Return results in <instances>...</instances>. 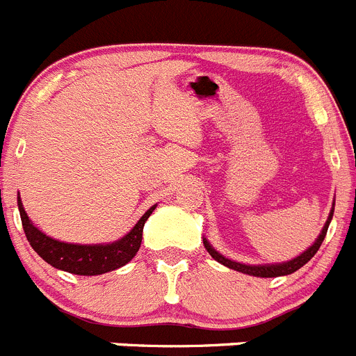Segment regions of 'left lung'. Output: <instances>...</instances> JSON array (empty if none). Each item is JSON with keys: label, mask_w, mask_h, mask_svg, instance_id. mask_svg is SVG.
Instances as JSON below:
<instances>
[{"label": "left lung", "mask_w": 356, "mask_h": 356, "mask_svg": "<svg viewBox=\"0 0 356 356\" xmlns=\"http://www.w3.org/2000/svg\"><path fill=\"white\" fill-rule=\"evenodd\" d=\"M332 215H334V210L330 211V217H328L327 224H325V227H323L321 234H319V238L314 242V245L311 247V249L305 250L304 254H300L298 257H295V259L288 261V263H282V265H242V263H236V261H231L227 259V257L220 256V254L217 252V250L213 249V247L210 245V243L207 242V240H203L204 243V249L208 250V254H210L211 257H213L215 261H218L220 265L227 266V268H233L236 270V272H242V273H249V275H254V277H280V275H289V273L296 272L298 268H302V266L307 263V261L312 259V256H314L316 252L319 250V247H321L323 240H325V236H327V231H328V224H330L332 220Z\"/></svg>", "instance_id": "obj_1"}]
</instances>
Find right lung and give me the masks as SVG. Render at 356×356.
Listing matches in <instances>:
<instances>
[{
  "instance_id": "obj_1",
  "label": "right lung",
  "mask_w": 356,
  "mask_h": 356,
  "mask_svg": "<svg viewBox=\"0 0 356 356\" xmlns=\"http://www.w3.org/2000/svg\"><path fill=\"white\" fill-rule=\"evenodd\" d=\"M17 203L26 238L35 252L54 268L76 273V275H100V273L127 265L138 254L143 240V227L152 211L155 210V207L149 208L139 218V222L134 226V229L118 242L107 243V245H74V243L58 242V240L45 236L31 224L22 208L21 197L17 200Z\"/></svg>"
}]
</instances>
